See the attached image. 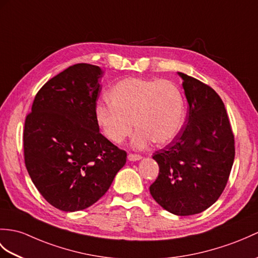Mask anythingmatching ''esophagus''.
<instances>
[{
    "mask_svg": "<svg viewBox=\"0 0 258 258\" xmlns=\"http://www.w3.org/2000/svg\"><path fill=\"white\" fill-rule=\"evenodd\" d=\"M127 158L130 161H137V160L142 159V156L141 155H136V154H128Z\"/></svg>",
    "mask_w": 258,
    "mask_h": 258,
    "instance_id": "1",
    "label": "esophagus"
}]
</instances>
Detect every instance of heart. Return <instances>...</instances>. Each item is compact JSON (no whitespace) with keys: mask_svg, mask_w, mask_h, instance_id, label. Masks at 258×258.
Returning a JSON list of instances; mask_svg holds the SVG:
<instances>
[{"mask_svg":"<svg viewBox=\"0 0 258 258\" xmlns=\"http://www.w3.org/2000/svg\"><path fill=\"white\" fill-rule=\"evenodd\" d=\"M107 100L110 104L95 107V119L105 139L117 145L131 135L133 123V146L142 149L153 141L170 143L184 122L182 94L168 80L127 78L110 90Z\"/></svg>","mask_w":258,"mask_h":258,"instance_id":"b5f03b06","label":"heart"}]
</instances>
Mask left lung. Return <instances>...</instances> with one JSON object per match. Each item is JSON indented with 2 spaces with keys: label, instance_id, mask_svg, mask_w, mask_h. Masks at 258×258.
I'll list each match as a JSON object with an SVG mask.
<instances>
[{
  "label": "left lung",
  "instance_id": "left-lung-1",
  "mask_svg": "<svg viewBox=\"0 0 258 258\" xmlns=\"http://www.w3.org/2000/svg\"><path fill=\"white\" fill-rule=\"evenodd\" d=\"M189 112L185 126L153 158L159 175L149 191L176 215L207 210L219 199L234 161V135L224 103L212 88L182 73Z\"/></svg>",
  "mask_w": 258,
  "mask_h": 258
}]
</instances>
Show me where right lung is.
Segmentation results:
<instances>
[{
	"instance_id": "add662e5",
	"label": "right lung",
	"mask_w": 258,
	"mask_h": 258,
	"mask_svg": "<svg viewBox=\"0 0 258 258\" xmlns=\"http://www.w3.org/2000/svg\"><path fill=\"white\" fill-rule=\"evenodd\" d=\"M98 66L78 63L46 82L24 127V156L35 187L66 212L87 209L109 190L126 153L100 133Z\"/></svg>"
}]
</instances>
